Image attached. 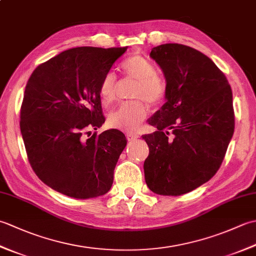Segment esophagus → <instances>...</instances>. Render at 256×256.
<instances>
[{
    "mask_svg": "<svg viewBox=\"0 0 256 256\" xmlns=\"http://www.w3.org/2000/svg\"><path fill=\"white\" fill-rule=\"evenodd\" d=\"M138 138V134H135V133H126V138H128V140H136Z\"/></svg>",
    "mask_w": 256,
    "mask_h": 256,
    "instance_id": "1",
    "label": "esophagus"
}]
</instances>
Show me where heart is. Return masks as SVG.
<instances>
[{"instance_id": "heart-1", "label": "heart", "mask_w": 256, "mask_h": 256, "mask_svg": "<svg viewBox=\"0 0 256 256\" xmlns=\"http://www.w3.org/2000/svg\"><path fill=\"white\" fill-rule=\"evenodd\" d=\"M123 74L138 80L132 96L136 100L122 103L108 116V122L112 128L125 132H135L148 114V106H158L168 94V82L164 76L157 72L154 62L142 55H131L121 62ZM118 80L112 72L103 76L99 84V94L104 106L116 100Z\"/></svg>"}]
</instances>
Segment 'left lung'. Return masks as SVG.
Segmentation results:
<instances>
[{
  "mask_svg": "<svg viewBox=\"0 0 256 256\" xmlns=\"http://www.w3.org/2000/svg\"><path fill=\"white\" fill-rule=\"evenodd\" d=\"M150 57L168 82L167 102L143 135L150 154L145 182L152 192L179 196L214 176L234 132L232 90L226 77L202 52L182 44L154 47Z\"/></svg>",
  "mask_w": 256,
  "mask_h": 256,
  "instance_id": "1",
  "label": "left lung"
}]
</instances>
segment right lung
I'll list each match as a JSON object with an SVG mask.
<instances>
[{"instance_id":"add662e5","label":"right lung","mask_w":256,"mask_h":256,"mask_svg":"<svg viewBox=\"0 0 256 256\" xmlns=\"http://www.w3.org/2000/svg\"><path fill=\"white\" fill-rule=\"evenodd\" d=\"M128 47H76L40 64L27 81L20 132L27 158L40 180L69 197L106 194L126 145L104 123L99 84Z\"/></svg>"}]
</instances>
